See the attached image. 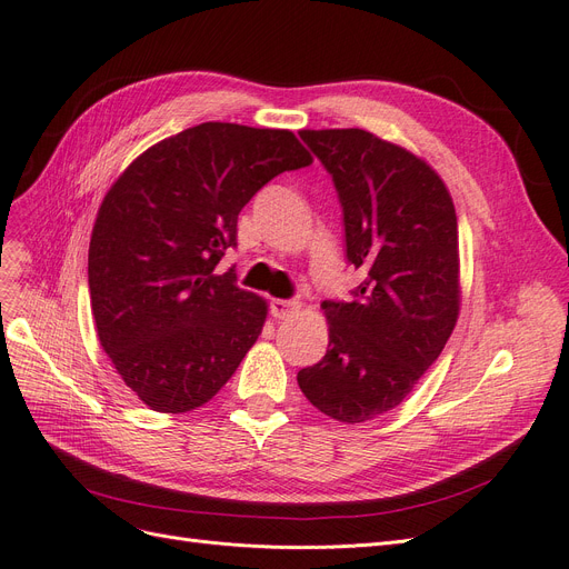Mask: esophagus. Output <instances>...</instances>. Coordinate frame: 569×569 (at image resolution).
<instances>
[{"label": "esophagus", "instance_id": "34e87169", "mask_svg": "<svg viewBox=\"0 0 569 569\" xmlns=\"http://www.w3.org/2000/svg\"><path fill=\"white\" fill-rule=\"evenodd\" d=\"M299 310V301H287V299H272L270 301V315L276 320H284V317H291Z\"/></svg>", "mask_w": 569, "mask_h": 569}]
</instances>
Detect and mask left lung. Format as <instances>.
<instances>
[{"instance_id": "1", "label": "left lung", "mask_w": 569, "mask_h": 569, "mask_svg": "<svg viewBox=\"0 0 569 569\" xmlns=\"http://www.w3.org/2000/svg\"><path fill=\"white\" fill-rule=\"evenodd\" d=\"M333 179L346 254L367 280L325 301L329 348L301 369L306 399L357 425L397 408L437 361L460 315L458 217L443 179L361 128L301 130Z\"/></svg>"}]
</instances>
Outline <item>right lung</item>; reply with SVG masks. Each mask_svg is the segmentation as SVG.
I'll use <instances>...</instances> for the list:
<instances>
[{"label":"right lung","mask_w":569,"mask_h":569,"mask_svg":"<svg viewBox=\"0 0 569 569\" xmlns=\"http://www.w3.org/2000/svg\"><path fill=\"white\" fill-rule=\"evenodd\" d=\"M312 163L291 130L200 123L149 147L107 191L88 247L102 350L151 411L208 403L263 329L268 303L214 266L272 177Z\"/></svg>","instance_id":"obj_1"}]
</instances>
